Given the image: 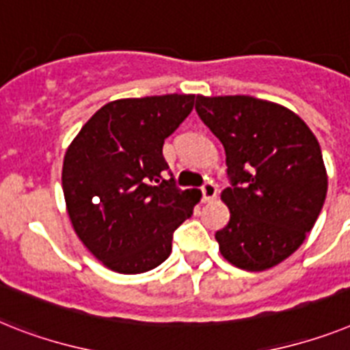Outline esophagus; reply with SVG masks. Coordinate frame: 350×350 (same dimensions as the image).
Returning <instances> with one entry per match:
<instances>
[{
  "label": "esophagus",
  "mask_w": 350,
  "mask_h": 350,
  "mask_svg": "<svg viewBox=\"0 0 350 350\" xmlns=\"http://www.w3.org/2000/svg\"><path fill=\"white\" fill-rule=\"evenodd\" d=\"M216 195H218V187H216L215 182H206L202 186V198H204V202L213 200V198H216Z\"/></svg>",
  "instance_id": "34e87169"
}]
</instances>
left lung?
Returning a JSON list of instances; mask_svg holds the SVG:
<instances>
[{
    "label": "left lung",
    "mask_w": 350,
    "mask_h": 350,
    "mask_svg": "<svg viewBox=\"0 0 350 350\" xmlns=\"http://www.w3.org/2000/svg\"><path fill=\"white\" fill-rule=\"evenodd\" d=\"M196 112L221 141L230 220L216 232L234 267L261 272L290 258L313 229L327 193L322 150L295 112L254 96H196Z\"/></svg>",
    "instance_id": "1"
}]
</instances>
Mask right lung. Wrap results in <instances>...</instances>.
Here are the masks:
<instances>
[{"instance_id": "add662e5", "label": "right lung", "mask_w": 350, "mask_h": 350, "mask_svg": "<svg viewBox=\"0 0 350 350\" xmlns=\"http://www.w3.org/2000/svg\"><path fill=\"white\" fill-rule=\"evenodd\" d=\"M195 94L116 100L69 144L62 189L89 252L120 273H143L172 254L173 232L193 215L198 189L164 178V139L189 116Z\"/></svg>"}]
</instances>
